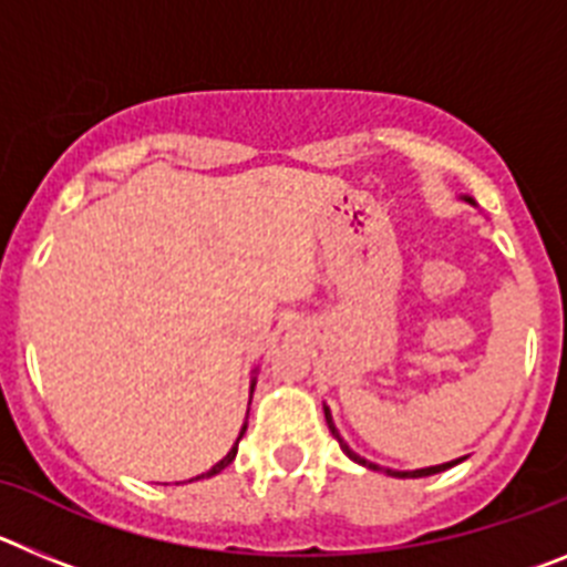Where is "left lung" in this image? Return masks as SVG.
<instances>
[{
  "label": "left lung",
  "instance_id": "obj_1",
  "mask_svg": "<svg viewBox=\"0 0 567 567\" xmlns=\"http://www.w3.org/2000/svg\"><path fill=\"white\" fill-rule=\"evenodd\" d=\"M465 202L468 204H474V198H471V195H463ZM474 207H477V204H474ZM323 414H327V425H329V432H332V437L338 440L340 443V449H343V454L349 460H354V463L358 465H363V468H372V471H383V474H389V477H400V480H417V477H432V474H440V471H445V468H452V465H457V463H463L465 457H457V460H449V463H440V465H429V468H414V471H398V468H383V465H378V463H372V460H365V457H360L358 452H352V449H349V443H346L343 437H340V432H338V425H334V420H332V412H329V405H323Z\"/></svg>",
  "mask_w": 567,
  "mask_h": 567
}]
</instances>
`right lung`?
<instances>
[{"instance_id":"obj_1","label":"right lung","mask_w":567,"mask_h":567,"mask_svg":"<svg viewBox=\"0 0 567 567\" xmlns=\"http://www.w3.org/2000/svg\"><path fill=\"white\" fill-rule=\"evenodd\" d=\"M252 392H255V378H252V383H249V400H252ZM244 432H247V423L240 425V432H238V440H235V445H233V449H229V454H227V457H224V460H218V463H215V465H213V468H209V471H207V474H198V477H195V480H204V477H215V474H218V471H224V468H227V465H229V463H233V460H235V454H238V443H240V437H244Z\"/></svg>"}]
</instances>
